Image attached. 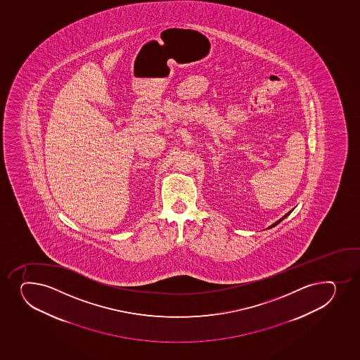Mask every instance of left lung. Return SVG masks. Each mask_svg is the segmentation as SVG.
<instances>
[{
	"label": "left lung",
	"mask_w": 360,
	"mask_h": 360,
	"mask_svg": "<svg viewBox=\"0 0 360 360\" xmlns=\"http://www.w3.org/2000/svg\"><path fill=\"white\" fill-rule=\"evenodd\" d=\"M291 212H292V210H290V212H289V213H286L285 215H284V217H281V219H279L278 221H276L275 224H271V226H270V227H269V229H272V227H275V226H277V224H278L279 222H281V221L284 220V219H285V217H288V215H289V214H290Z\"/></svg>",
	"instance_id": "8db88e82"
}]
</instances>
